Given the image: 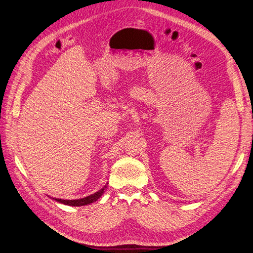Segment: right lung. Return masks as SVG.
Wrapping results in <instances>:
<instances>
[{
    "mask_svg": "<svg viewBox=\"0 0 253 253\" xmlns=\"http://www.w3.org/2000/svg\"><path fill=\"white\" fill-rule=\"evenodd\" d=\"M105 188H106V185L103 189H101L99 192L92 194V195H89V196H87V197L81 198V199H75V200H63V199H58V198H53V199L59 203L70 205V207H83V205H87V204H90L92 202L97 201L103 195V193H104Z\"/></svg>",
    "mask_w": 253,
    "mask_h": 253,
    "instance_id": "add662e5",
    "label": "right lung"
}]
</instances>
